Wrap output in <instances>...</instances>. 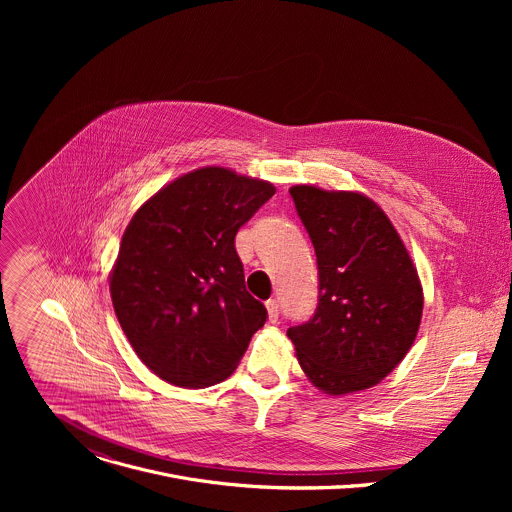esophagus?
Wrapping results in <instances>:
<instances>
[{
	"instance_id": "1",
	"label": "esophagus",
	"mask_w": 512,
	"mask_h": 512,
	"mask_svg": "<svg viewBox=\"0 0 512 512\" xmlns=\"http://www.w3.org/2000/svg\"><path fill=\"white\" fill-rule=\"evenodd\" d=\"M265 308H267L269 320H271V322H277V318H279V304H277L275 300H267V302H265Z\"/></svg>"
}]
</instances>
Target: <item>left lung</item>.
Wrapping results in <instances>:
<instances>
[{
  "mask_svg": "<svg viewBox=\"0 0 512 512\" xmlns=\"http://www.w3.org/2000/svg\"><path fill=\"white\" fill-rule=\"evenodd\" d=\"M318 261V308L287 330L314 387L346 395L381 383L415 342L423 289L383 208L360 192L291 186Z\"/></svg>",
  "mask_w": 512,
  "mask_h": 512,
  "instance_id": "1",
  "label": "left lung"
}]
</instances>
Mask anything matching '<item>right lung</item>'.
Masks as SVG:
<instances>
[{"instance_id":"add662e5","label":"right lung","mask_w":512,"mask_h":512,"mask_svg":"<svg viewBox=\"0 0 512 512\" xmlns=\"http://www.w3.org/2000/svg\"><path fill=\"white\" fill-rule=\"evenodd\" d=\"M273 194L271 182L206 166L166 184L129 221L109 275L111 300L135 354L166 383L225 381L265 324L235 235Z\"/></svg>"}]
</instances>
